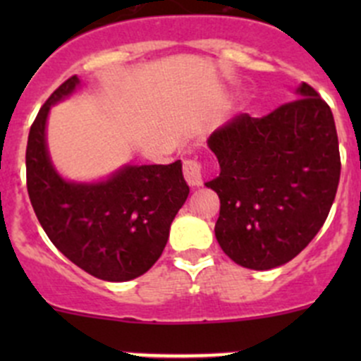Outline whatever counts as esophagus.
Segmentation results:
<instances>
[{"label":"esophagus","instance_id":"esophagus-1","mask_svg":"<svg viewBox=\"0 0 361 361\" xmlns=\"http://www.w3.org/2000/svg\"><path fill=\"white\" fill-rule=\"evenodd\" d=\"M201 162L195 159H187L183 162V176L190 187H199L202 183V173H201Z\"/></svg>","mask_w":361,"mask_h":361}]
</instances>
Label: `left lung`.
<instances>
[{
	"label": "left lung",
	"instance_id": "obj_1",
	"mask_svg": "<svg viewBox=\"0 0 361 361\" xmlns=\"http://www.w3.org/2000/svg\"><path fill=\"white\" fill-rule=\"evenodd\" d=\"M297 97L262 118L241 113L207 140L220 164L206 183L220 197L214 235L228 258L253 271L297 257L336 199L341 155L332 110L307 83Z\"/></svg>",
	"mask_w": 361,
	"mask_h": 361
}]
</instances>
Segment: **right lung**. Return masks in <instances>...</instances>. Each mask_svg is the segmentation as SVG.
<instances>
[{"label": "right lung", "instance_id": "right-lung-1", "mask_svg": "<svg viewBox=\"0 0 361 361\" xmlns=\"http://www.w3.org/2000/svg\"><path fill=\"white\" fill-rule=\"evenodd\" d=\"M78 85V76L68 78L32 122L25 150L27 194L43 231L64 257L103 281H129L159 260L190 188L181 160L123 166L92 183L64 180L47 148V118Z\"/></svg>", "mask_w": 361, "mask_h": 361}]
</instances>
